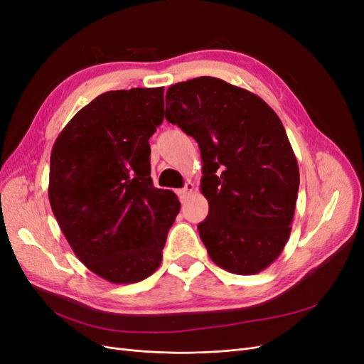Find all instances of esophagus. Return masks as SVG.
Here are the masks:
<instances>
[{
  "label": "esophagus",
  "mask_w": 364,
  "mask_h": 364,
  "mask_svg": "<svg viewBox=\"0 0 364 364\" xmlns=\"http://www.w3.org/2000/svg\"><path fill=\"white\" fill-rule=\"evenodd\" d=\"M194 190V183L191 182H186V185L183 186V188L179 191V197H181V202H185L186 197L190 196V193H193Z\"/></svg>",
  "instance_id": "34e87169"
}]
</instances>
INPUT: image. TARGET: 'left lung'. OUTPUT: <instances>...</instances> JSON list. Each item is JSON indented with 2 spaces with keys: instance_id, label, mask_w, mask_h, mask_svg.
<instances>
[{
  "instance_id": "obj_1",
  "label": "left lung",
  "mask_w": 364,
  "mask_h": 364,
  "mask_svg": "<svg viewBox=\"0 0 364 364\" xmlns=\"http://www.w3.org/2000/svg\"><path fill=\"white\" fill-rule=\"evenodd\" d=\"M165 118L200 149L208 255L235 274L267 269L287 245L299 167L279 117L253 92L215 77L176 83Z\"/></svg>"
}]
</instances>
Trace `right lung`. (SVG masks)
Here are the masks:
<instances>
[{"instance_id": "right-lung-1", "label": "right lung", "mask_w": 364, "mask_h": 364, "mask_svg": "<svg viewBox=\"0 0 364 364\" xmlns=\"http://www.w3.org/2000/svg\"><path fill=\"white\" fill-rule=\"evenodd\" d=\"M164 87L109 91L54 141L48 199L75 257L98 277L134 284L155 273L181 203L150 178L149 139L164 121Z\"/></svg>"}]
</instances>
